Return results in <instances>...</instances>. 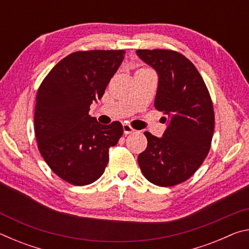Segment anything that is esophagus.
Here are the masks:
<instances>
[{"label":"esophagus","instance_id":"obj_1","mask_svg":"<svg viewBox=\"0 0 249 249\" xmlns=\"http://www.w3.org/2000/svg\"><path fill=\"white\" fill-rule=\"evenodd\" d=\"M123 130H124V134L126 135L135 133V129L129 124H123Z\"/></svg>","mask_w":249,"mask_h":249}]
</instances>
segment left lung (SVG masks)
Returning <instances> with one entry per match:
<instances>
[{"instance_id": "left-lung-1", "label": "left lung", "mask_w": 249, "mask_h": 249, "mask_svg": "<svg viewBox=\"0 0 249 249\" xmlns=\"http://www.w3.org/2000/svg\"><path fill=\"white\" fill-rule=\"evenodd\" d=\"M136 53L158 74L155 107L168 123L160 138L145 132L148 144L138 155V165L151 183L171 187L190 178L209 154L214 132L212 100L199 71L183 54L167 49Z\"/></svg>"}]
</instances>
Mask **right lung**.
<instances>
[{"mask_svg":"<svg viewBox=\"0 0 249 249\" xmlns=\"http://www.w3.org/2000/svg\"><path fill=\"white\" fill-rule=\"evenodd\" d=\"M124 50L70 53L50 70L36 96L35 135L38 149L54 174L74 185L103 175L108 148L123 135L120 122L100 124L89 115L124 59Z\"/></svg>","mask_w":249,"mask_h":249,"instance_id":"obj_1","label":"right lung"}]
</instances>
